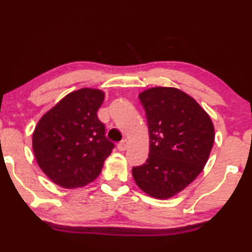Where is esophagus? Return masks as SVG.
I'll list each match as a JSON object with an SVG mask.
<instances>
[{
    "instance_id": "obj_1",
    "label": "esophagus",
    "mask_w": 252,
    "mask_h": 252,
    "mask_svg": "<svg viewBox=\"0 0 252 252\" xmlns=\"http://www.w3.org/2000/svg\"><path fill=\"white\" fill-rule=\"evenodd\" d=\"M128 147H129V142L126 141V139H123V141H121L120 143H118V145H117L118 150H120V151L126 150V149H128Z\"/></svg>"
}]
</instances>
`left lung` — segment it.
Returning <instances> with one entry per match:
<instances>
[{"label": "left lung", "mask_w": 252, "mask_h": 252, "mask_svg": "<svg viewBox=\"0 0 252 252\" xmlns=\"http://www.w3.org/2000/svg\"><path fill=\"white\" fill-rule=\"evenodd\" d=\"M150 136L149 157L132 166L136 184L156 198H170L201 174L215 141L214 124L192 97L176 88L139 94Z\"/></svg>", "instance_id": "8db88e82"}]
</instances>
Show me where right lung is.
Listing matches in <instances>:
<instances>
[{"mask_svg":"<svg viewBox=\"0 0 252 252\" xmlns=\"http://www.w3.org/2000/svg\"><path fill=\"white\" fill-rule=\"evenodd\" d=\"M104 94L80 89L68 94L39 120L32 149L39 168L59 186L72 189L93 182L115 144L97 116Z\"/></svg>","mask_w":252,"mask_h":252,"instance_id":"1","label":"right lung"}]
</instances>
